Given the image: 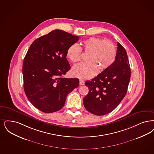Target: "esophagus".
I'll return each mask as SVG.
<instances>
[{"label":"esophagus","mask_w":154,"mask_h":154,"mask_svg":"<svg viewBox=\"0 0 154 154\" xmlns=\"http://www.w3.org/2000/svg\"><path fill=\"white\" fill-rule=\"evenodd\" d=\"M80 85H84V81L82 80H80Z\"/></svg>","instance_id":"1"}]
</instances>
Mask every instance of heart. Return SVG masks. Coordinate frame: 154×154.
Masks as SVG:
<instances>
[{
  "label": "heart",
  "mask_w": 154,
  "mask_h": 154,
  "mask_svg": "<svg viewBox=\"0 0 154 154\" xmlns=\"http://www.w3.org/2000/svg\"><path fill=\"white\" fill-rule=\"evenodd\" d=\"M80 48L76 44L68 48L66 55L73 63L80 61L82 57L81 50L88 54V62L75 65L72 69L74 76L81 79H89L97 73L99 69L104 71L109 68L115 61L116 50L114 44L109 41L97 37H91L81 43Z\"/></svg>",
  "instance_id": "heart-1"
}]
</instances>
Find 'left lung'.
<instances>
[{
  "mask_svg": "<svg viewBox=\"0 0 154 154\" xmlns=\"http://www.w3.org/2000/svg\"><path fill=\"white\" fill-rule=\"evenodd\" d=\"M131 78V69L127 52L117 42L115 61L97 77L85 83L88 94L83 99L86 110L97 116L114 110L125 96Z\"/></svg>",
  "mask_w": 154,
  "mask_h": 154,
  "instance_id": "8db88e82",
  "label": "left lung"
}]
</instances>
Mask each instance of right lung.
<instances>
[{"label": "right lung", "mask_w": 154, "mask_h": 154, "mask_svg": "<svg viewBox=\"0 0 154 154\" xmlns=\"http://www.w3.org/2000/svg\"><path fill=\"white\" fill-rule=\"evenodd\" d=\"M79 38L54 30L30 45L23 63V88L27 99L39 110L45 113L60 110L68 94L79 86L78 79L63 77L70 69L68 49Z\"/></svg>", "instance_id": "obj_1"}]
</instances>
